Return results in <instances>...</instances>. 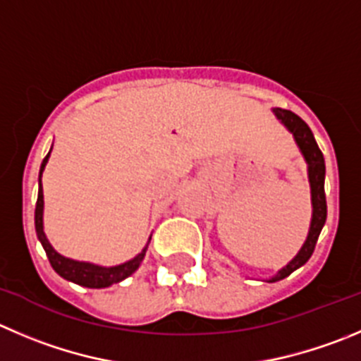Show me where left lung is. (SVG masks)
<instances>
[{"mask_svg": "<svg viewBox=\"0 0 361 361\" xmlns=\"http://www.w3.org/2000/svg\"><path fill=\"white\" fill-rule=\"evenodd\" d=\"M274 116L278 118V122L286 127L287 131L293 135L294 142H296L298 149H300L301 156H303L305 163H307V173H308V184H310V200H312V219L310 226H308V234L305 239L303 246L300 248V252L294 255V259L290 262H287V266H283L281 269H278V273L274 276L266 278L264 281H273L283 280V278L289 276L290 273H294L296 269H300L301 266L308 262V259L312 257L315 248V243H317L319 234H321L322 226L326 223V195H324V175H326V166H324V157H322L321 149L317 147L314 135H312L310 127L296 115V113L289 111V109L281 108H273Z\"/></svg>", "mask_w": 361, "mask_h": 361, "instance_id": "1", "label": "left lung"}]
</instances>
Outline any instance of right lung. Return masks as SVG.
I'll return each mask as SVG.
<instances>
[{"label":"right lung","instance_id":"right-lung-1","mask_svg":"<svg viewBox=\"0 0 361 361\" xmlns=\"http://www.w3.org/2000/svg\"><path fill=\"white\" fill-rule=\"evenodd\" d=\"M53 149V147H51ZM51 150L47 152V156L44 157L42 164H40L39 171V198H37L35 205V230L37 238H39L40 245H42L44 252H46L47 259H49L53 269L60 274L65 280L72 281V283H78V286L88 287V289H104V287L113 286V283H118V281L126 280L127 276H131L136 269L140 267L142 260L145 259L147 248H149V243L152 239V234L149 235V241L143 246L142 252L136 257H133L131 260L127 262L118 264V266H99L94 262H85V260H74L63 257L61 253H58L53 248V245L47 239L46 232H44V191H42V173L44 168H46L47 161H49Z\"/></svg>","mask_w":361,"mask_h":361}]
</instances>
